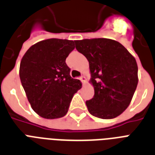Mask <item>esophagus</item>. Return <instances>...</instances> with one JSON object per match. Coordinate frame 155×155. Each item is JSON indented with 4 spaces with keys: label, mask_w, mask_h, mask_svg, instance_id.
I'll list each match as a JSON object with an SVG mask.
<instances>
[{
    "label": "esophagus",
    "mask_w": 155,
    "mask_h": 155,
    "mask_svg": "<svg viewBox=\"0 0 155 155\" xmlns=\"http://www.w3.org/2000/svg\"><path fill=\"white\" fill-rule=\"evenodd\" d=\"M80 80H81V82H82L83 84H85V82H86V78H85V76H81V77L80 78Z\"/></svg>",
    "instance_id": "34e87169"
}]
</instances>
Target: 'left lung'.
<instances>
[{"mask_svg":"<svg viewBox=\"0 0 155 155\" xmlns=\"http://www.w3.org/2000/svg\"><path fill=\"white\" fill-rule=\"evenodd\" d=\"M75 48L89 62L93 98L87 110L101 119H112L130 105L137 88V65L134 57L120 42L108 38L75 41Z\"/></svg>","mask_w":155,"mask_h":155,"instance_id":"1","label":"left lung"}]
</instances>
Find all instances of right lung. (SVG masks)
Masks as SVG:
<instances>
[{
	"instance_id": "right-lung-1",
	"label": "right lung",
	"mask_w": 155,
	"mask_h": 155,
	"mask_svg": "<svg viewBox=\"0 0 155 155\" xmlns=\"http://www.w3.org/2000/svg\"><path fill=\"white\" fill-rule=\"evenodd\" d=\"M74 49V41L51 38L33 45L22 57L21 82L30 105L42 117L65 116L73 96L81 88V82L71 77L66 63Z\"/></svg>"
}]
</instances>
